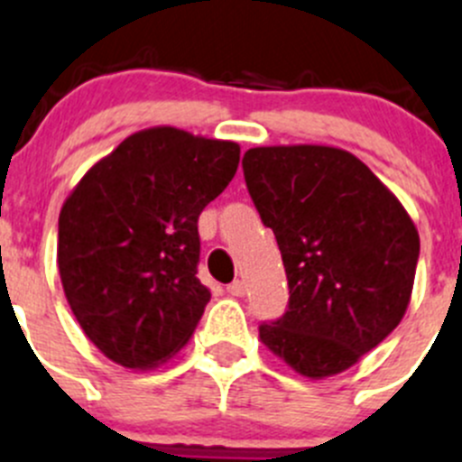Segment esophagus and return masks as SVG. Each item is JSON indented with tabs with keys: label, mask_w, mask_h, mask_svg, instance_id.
<instances>
[{
	"label": "esophagus",
	"mask_w": 462,
	"mask_h": 462,
	"mask_svg": "<svg viewBox=\"0 0 462 462\" xmlns=\"http://www.w3.org/2000/svg\"><path fill=\"white\" fill-rule=\"evenodd\" d=\"M226 290H227V294H230V296H244L245 294V282H244V280H235V282L227 284Z\"/></svg>",
	"instance_id": "esophagus-1"
}]
</instances>
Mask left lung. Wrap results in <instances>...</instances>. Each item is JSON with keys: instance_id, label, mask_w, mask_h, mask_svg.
<instances>
[{"instance_id": "obj_1", "label": "left lung", "mask_w": 462, "mask_h": 462, "mask_svg": "<svg viewBox=\"0 0 462 462\" xmlns=\"http://www.w3.org/2000/svg\"><path fill=\"white\" fill-rule=\"evenodd\" d=\"M241 166L290 284L287 310L260 323V339L308 378L344 372L406 314L420 260L415 223L344 150L251 148Z\"/></svg>"}]
</instances>
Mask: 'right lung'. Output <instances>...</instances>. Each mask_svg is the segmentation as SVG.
Returning <instances> with one entry per match:
<instances>
[{
  "label": "right lung",
  "mask_w": 462,
  "mask_h": 462,
  "mask_svg": "<svg viewBox=\"0 0 462 462\" xmlns=\"http://www.w3.org/2000/svg\"><path fill=\"white\" fill-rule=\"evenodd\" d=\"M239 145L175 127L132 134L86 172L59 217V273L86 337L148 369L184 346L211 294L198 217L235 178Z\"/></svg>",
  "instance_id": "1"
}]
</instances>
